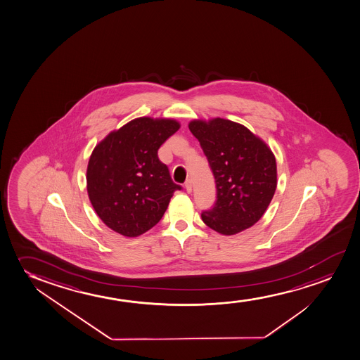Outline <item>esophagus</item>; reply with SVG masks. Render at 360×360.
<instances>
[{
    "label": "esophagus",
    "instance_id": "obj_1",
    "mask_svg": "<svg viewBox=\"0 0 360 360\" xmlns=\"http://www.w3.org/2000/svg\"><path fill=\"white\" fill-rule=\"evenodd\" d=\"M184 188H186V191H187L188 193L192 192V182H191L189 179H188L186 184H184Z\"/></svg>",
    "mask_w": 360,
    "mask_h": 360
}]
</instances>
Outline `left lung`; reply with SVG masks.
<instances>
[{
    "instance_id": "8db88e82",
    "label": "left lung",
    "mask_w": 360,
    "mask_h": 360,
    "mask_svg": "<svg viewBox=\"0 0 360 360\" xmlns=\"http://www.w3.org/2000/svg\"><path fill=\"white\" fill-rule=\"evenodd\" d=\"M188 127L215 176L217 201L201 214L204 224L224 236L252 227L265 214L277 187L272 150L247 127L219 117L193 120Z\"/></svg>"
}]
</instances>
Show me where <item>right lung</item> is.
I'll return each instance as SVG.
<instances>
[{"label":"right lung","mask_w":360,"mask_h":360,"mask_svg":"<svg viewBox=\"0 0 360 360\" xmlns=\"http://www.w3.org/2000/svg\"><path fill=\"white\" fill-rule=\"evenodd\" d=\"M181 128L173 118L138 117L110 131L96 144L86 168V191L94 210L108 229L138 237L164 216L172 182L158 150Z\"/></svg>","instance_id":"right-lung-1"}]
</instances>
